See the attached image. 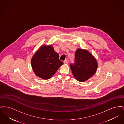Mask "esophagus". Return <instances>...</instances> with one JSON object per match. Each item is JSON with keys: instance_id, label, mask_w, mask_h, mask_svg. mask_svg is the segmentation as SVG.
Returning a JSON list of instances; mask_svg holds the SVG:
<instances>
[{"instance_id": "34e87169", "label": "esophagus", "mask_w": 124, "mask_h": 124, "mask_svg": "<svg viewBox=\"0 0 124 124\" xmlns=\"http://www.w3.org/2000/svg\"><path fill=\"white\" fill-rule=\"evenodd\" d=\"M68 62L67 59H65V61H64V63L65 64H68Z\"/></svg>"}]
</instances>
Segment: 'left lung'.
<instances>
[{
  "label": "left lung",
  "instance_id": "1",
  "mask_svg": "<svg viewBox=\"0 0 124 124\" xmlns=\"http://www.w3.org/2000/svg\"><path fill=\"white\" fill-rule=\"evenodd\" d=\"M70 66L74 77L80 82H85L93 77L97 71L98 63L94 56L87 50L78 49L74 63Z\"/></svg>",
  "mask_w": 124,
  "mask_h": 124
}]
</instances>
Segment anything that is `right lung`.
<instances>
[{"label":"right lung","mask_w":124,"mask_h":124,"mask_svg":"<svg viewBox=\"0 0 124 124\" xmlns=\"http://www.w3.org/2000/svg\"><path fill=\"white\" fill-rule=\"evenodd\" d=\"M32 70L36 75L44 79L50 78L63 62L51 46L44 45L39 48L31 60Z\"/></svg>","instance_id":"add662e5"}]
</instances>
